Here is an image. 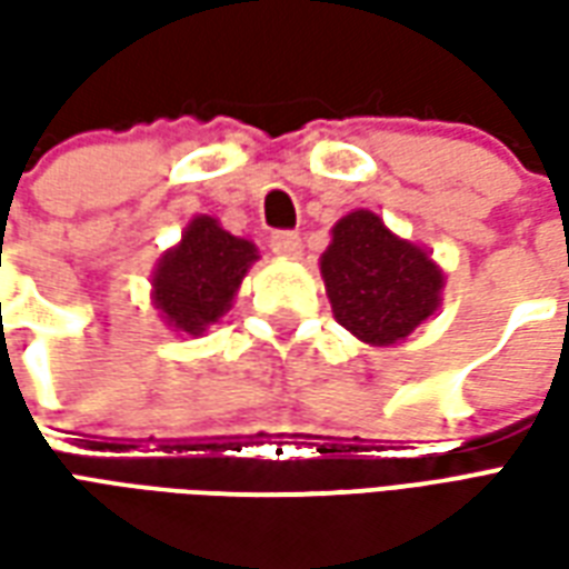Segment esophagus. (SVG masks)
<instances>
[{"instance_id":"obj_1","label":"esophagus","mask_w":569,"mask_h":569,"mask_svg":"<svg viewBox=\"0 0 569 569\" xmlns=\"http://www.w3.org/2000/svg\"><path fill=\"white\" fill-rule=\"evenodd\" d=\"M271 249L277 252V256L296 259V256H301V237H298L296 231H273Z\"/></svg>"}]
</instances>
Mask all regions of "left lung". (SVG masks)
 Masks as SVG:
<instances>
[{"label": "left lung", "instance_id": "1", "mask_svg": "<svg viewBox=\"0 0 569 569\" xmlns=\"http://www.w3.org/2000/svg\"><path fill=\"white\" fill-rule=\"evenodd\" d=\"M320 271L335 320L371 347L406 341L441 305L439 264L371 210H353L335 222Z\"/></svg>", "mask_w": 569, "mask_h": 569}]
</instances>
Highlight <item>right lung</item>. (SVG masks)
<instances>
[{"label": "right lung", "mask_w": 569, "mask_h": 569, "mask_svg": "<svg viewBox=\"0 0 569 569\" xmlns=\"http://www.w3.org/2000/svg\"><path fill=\"white\" fill-rule=\"evenodd\" d=\"M256 243L224 231L212 216H194L182 240L167 249L151 273V301L161 320L182 335H203L231 310Z\"/></svg>", "instance_id": "add662e5"}]
</instances>
